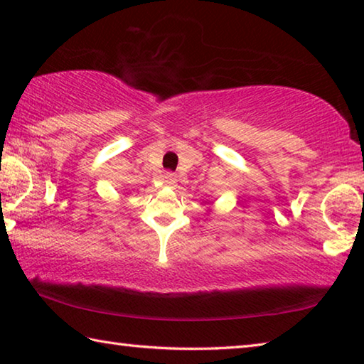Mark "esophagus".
Masks as SVG:
<instances>
[{
	"mask_svg": "<svg viewBox=\"0 0 364 364\" xmlns=\"http://www.w3.org/2000/svg\"><path fill=\"white\" fill-rule=\"evenodd\" d=\"M164 178H165V183H167L168 186H173V184L176 183V175L171 173V171H167V173L164 175Z\"/></svg>",
	"mask_w": 364,
	"mask_h": 364,
	"instance_id": "esophagus-1",
	"label": "esophagus"
}]
</instances>
